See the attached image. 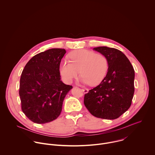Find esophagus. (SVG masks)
I'll use <instances>...</instances> for the list:
<instances>
[{"mask_svg": "<svg viewBox=\"0 0 155 155\" xmlns=\"http://www.w3.org/2000/svg\"><path fill=\"white\" fill-rule=\"evenodd\" d=\"M82 91H83L84 92H85V93H87V92H88V88H83L82 89Z\"/></svg>", "mask_w": 155, "mask_h": 155, "instance_id": "1", "label": "esophagus"}]
</instances>
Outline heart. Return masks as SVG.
Listing matches in <instances>:
<instances>
[{"label": "heart", "instance_id": "b5f03b06", "mask_svg": "<svg viewBox=\"0 0 155 155\" xmlns=\"http://www.w3.org/2000/svg\"><path fill=\"white\" fill-rule=\"evenodd\" d=\"M70 61L63 60L60 64V74L64 81L71 83L80 73L82 81L92 85H99L109 69V61L103 54L87 49H79L69 55Z\"/></svg>", "mask_w": 155, "mask_h": 155}]
</instances>
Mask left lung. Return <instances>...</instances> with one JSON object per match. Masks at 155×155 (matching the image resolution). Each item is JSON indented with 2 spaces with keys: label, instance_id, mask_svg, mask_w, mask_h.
<instances>
[{
  "label": "left lung",
  "instance_id": "left-lung-1",
  "mask_svg": "<svg viewBox=\"0 0 155 155\" xmlns=\"http://www.w3.org/2000/svg\"><path fill=\"white\" fill-rule=\"evenodd\" d=\"M109 61V69L103 81L84 96V104L93 116L115 119L130 107L134 93V70L120 51L107 46L94 48Z\"/></svg>",
  "mask_w": 155,
  "mask_h": 155
}]
</instances>
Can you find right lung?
<instances>
[{
    "instance_id": "right-lung-1",
    "label": "right lung",
    "mask_w": 155,
    "mask_h": 155,
    "mask_svg": "<svg viewBox=\"0 0 155 155\" xmlns=\"http://www.w3.org/2000/svg\"><path fill=\"white\" fill-rule=\"evenodd\" d=\"M66 51L52 48L33 57L22 70L19 95L21 110L32 122L42 124L56 119L71 85L60 79V65Z\"/></svg>"
}]
</instances>
